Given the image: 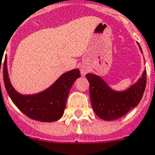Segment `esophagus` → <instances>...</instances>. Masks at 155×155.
I'll use <instances>...</instances> for the list:
<instances>
[{
	"mask_svg": "<svg viewBox=\"0 0 155 155\" xmlns=\"http://www.w3.org/2000/svg\"><path fill=\"white\" fill-rule=\"evenodd\" d=\"M80 70H81V75H86V74L89 72V68L86 66V64H81V68H80Z\"/></svg>",
	"mask_w": 155,
	"mask_h": 155,
	"instance_id": "esophagus-1",
	"label": "esophagus"
}]
</instances>
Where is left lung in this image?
Here are the masks:
<instances>
[{
    "instance_id": "8db88e82",
    "label": "left lung",
    "mask_w": 155,
    "mask_h": 155,
    "mask_svg": "<svg viewBox=\"0 0 155 155\" xmlns=\"http://www.w3.org/2000/svg\"><path fill=\"white\" fill-rule=\"evenodd\" d=\"M86 77L90 83L93 110L99 118L105 120H117L135 107L143 96L146 85V70L136 83L122 92L111 90L101 78L94 74H88Z\"/></svg>"
}]
</instances>
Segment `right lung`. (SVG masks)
I'll list each match as a JSON object with an SVG mask.
<instances>
[{
	"label": "right lung",
	"mask_w": 155,
	"mask_h": 155,
	"mask_svg": "<svg viewBox=\"0 0 155 155\" xmlns=\"http://www.w3.org/2000/svg\"><path fill=\"white\" fill-rule=\"evenodd\" d=\"M80 76L79 69H73L62 74L52 86L44 92L35 95H21L10 84L6 59L3 67L5 86L13 103L29 118L42 122H52L61 118L70 89L75 80Z\"/></svg>",
	"instance_id": "obj_1"
}]
</instances>
